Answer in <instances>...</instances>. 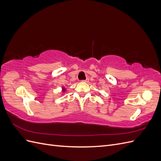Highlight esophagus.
Returning a JSON list of instances; mask_svg holds the SVG:
<instances>
[{"label":"esophagus","mask_w":161,"mask_h":161,"mask_svg":"<svg viewBox=\"0 0 161 161\" xmlns=\"http://www.w3.org/2000/svg\"><path fill=\"white\" fill-rule=\"evenodd\" d=\"M82 82H89V79H86V80H82Z\"/></svg>","instance_id":"esophagus-1"}]
</instances>
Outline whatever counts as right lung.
I'll return each mask as SVG.
<instances>
[{
    "instance_id": "right-lung-1",
    "label": "right lung",
    "mask_w": 161,
    "mask_h": 161,
    "mask_svg": "<svg viewBox=\"0 0 161 161\" xmlns=\"http://www.w3.org/2000/svg\"><path fill=\"white\" fill-rule=\"evenodd\" d=\"M62 92H64L65 91H66V89H65V88H64V87H62Z\"/></svg>"
}]
</instances>
